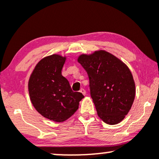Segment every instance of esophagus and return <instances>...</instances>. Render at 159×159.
I'll use <instances>...</instances> for the list:
<instances>
[{
  "instance_id": "1",
  "label": "esophagus",
  "mask_w": 159,
  "mask_h": 159,
  "mask_svg": "<svg viewBox=\"0 0 159 159\" xmlns=\"http://www.w3.org/2000/svg\"><path fill=\"white\" fill-rule=\"evenodd\" d=\"M80 92H81V93L84 95V96H85L86 93H86V90H84V89H83V88H81V90H80Z\"/></svg>"
}]
</instances>
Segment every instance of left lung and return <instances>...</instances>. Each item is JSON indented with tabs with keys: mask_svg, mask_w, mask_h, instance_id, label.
I'll list each match as a JSON object with an SVG mask.
<instances>
[{
	"mask_svg": "<svg viewBox=\"0 0 159 159\" xmlns=\"http://www.w3.org/2000/svg\"><path fill=\"white\" fill-rule=\"evenodd\" d=\"M77 61L88 75L90 95L98 116L109 125L120 123L135 97V84L130 69L105 50L82 54Z\"/></svg>",
	"mask_w": 159,
	"mask_h": 159,
	"instance_id": "8db88e82",
	"label": "left lung"
}]
</instances>
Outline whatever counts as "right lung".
<instances>
[{
  "mask_svg": "<svg viewBox=\"0 0 159 159\" xmlns=\"http://www.w3.org/2000/svg\"><path fill=\"white\" fill-rule=\"evenodd\" d=\"M66 57L57 54L45 57L38 62L28 81L30 99L42 116L62 123L78 109L84 96L73 92L68 80L62 75Z\"/></svg>",
  "mask_w": 159,
  "mask_h": 159,
  "instance_id": "right-lung-1",
  "label": "right lung"
}]
</instances>
